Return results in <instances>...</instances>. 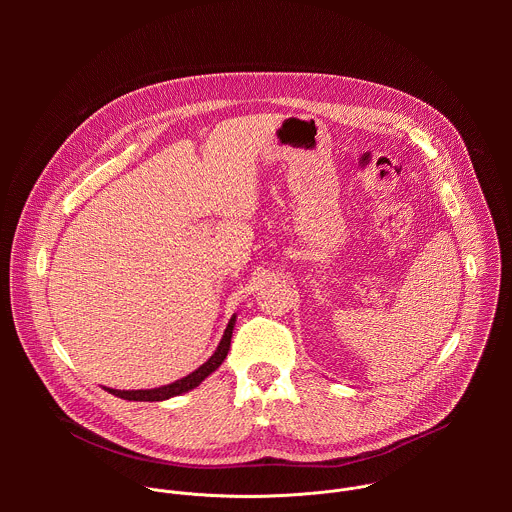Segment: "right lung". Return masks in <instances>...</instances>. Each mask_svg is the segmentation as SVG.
<instances>
[{
  "mask_svg": "<svg viewBox=\"0 0 512 512\" xmlns=\"http://www.w3.org/2000/svg\"><path fill=\"white\" fill-rule=\"evenodd\" d=\"M233 328H235V316L231 318L225 334H223V340L221 344H218V348L214 350V354L202 364V367H198L194 373H190L188 377L172 383V385H164V387H158V389H148V391H119V389H107L111 395L115 397H121V399H127V401H164V399H170V397H176V395H182L194 387H198L210 373H214L218 367H221L223 360L227 358V352L231 348V336H233Z\"/></svg>",
  "mask_w": 512,
  "mask_h": 512,
  "instance_id": "right-lung-1",
  "label": "right lung"
}]
</instances>
